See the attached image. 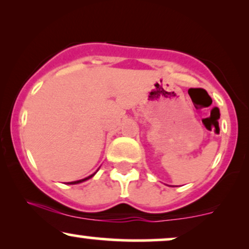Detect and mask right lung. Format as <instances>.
Here are the masks:
<instances>
[{
  "label": "right lung",
  "instance_id": "1",
  "mask_svg": "<svg viewBox=\"0 0 249 249\" xmlns=\"http://www.w3.org/2000/svg\"><path fill=\"white\" fill-rule=\"evenodd\" d=\"M97 172V171H96ZM96 172L93 173V174H91V176H89V177H87V178H84V179H81V180H76V181H71V182H68V184L69 185H75V184H81V182H83V181H87V180H89L90 178H92L93 176H95L96 174Z\"/></svg>",
  "mask_w": 249,
  "mask_h": 249
}]
</instances>
